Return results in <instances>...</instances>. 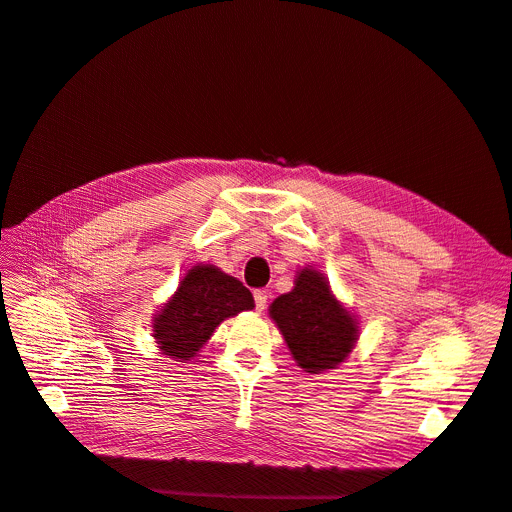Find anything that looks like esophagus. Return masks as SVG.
Here are the masks:
<instances>
[{
    "label": "esophagus",
    "mask_w": 512,
    "mask_h": 512,
    "mask_svg": "<svg viewBox=\"0 0 512 512\" xmlns=\"http://www.w3.org/2000/svg\"><path fill=\"white\" fill-rule=\"evenodd\" d=\"M253 297H255V307H257V311H263L265 305H267V292H265V290H255Z\"/></svg>",
    "instance_id": "34e87169"
}]
</instances>
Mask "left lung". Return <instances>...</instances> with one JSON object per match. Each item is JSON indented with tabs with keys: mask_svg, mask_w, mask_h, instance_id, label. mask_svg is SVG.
<instances>
[{
	"mask_svg": "<svg viewBox=\"0 0 512 512\" xmlns=\"http://www.w3.org/2000/svg\"><path fill=\"white\" fill-rule=\"evenodd\" d=\"M270 315L278 324L294 361L307 373L334 369L357 340V321L330 292L326 278L303 270L288 294L278 297Z\"/></svg>",
	"mask_w": 512,
	"mask_h": 512,
	"instance_id": "8db88e82",
	"label": "left lung"
}]
</instances>
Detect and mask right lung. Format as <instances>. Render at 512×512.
Wrapping results in <instances>:
<instances>
[{
    "label": "right lung",
    "instance_id": "right-lung-1",
    "mask_svg": "<svg viewBox=\"0 0 512 512\" xmlns=\"http://www.w3.org/2000/svg\"><path fill=\"white\" fill-rule=\"evenodd\" d=\"M255 307L253 294L215 265H195L153 319L161 355L191 361L226 317Z\"/></svg>",
    "mask_w": 512,
    "mask_h": 512
}]
</instances>
